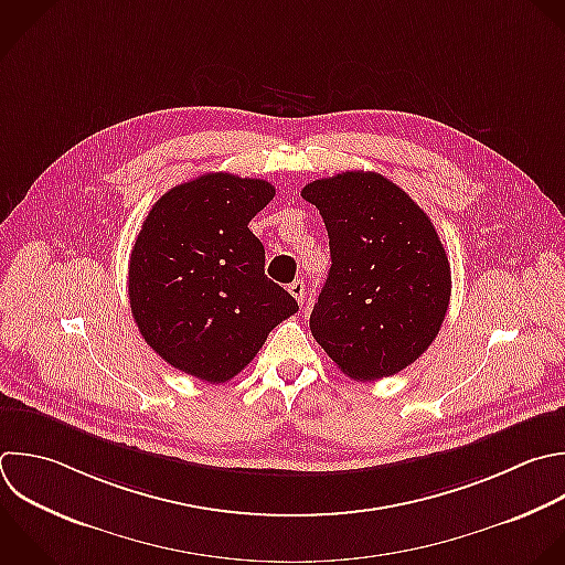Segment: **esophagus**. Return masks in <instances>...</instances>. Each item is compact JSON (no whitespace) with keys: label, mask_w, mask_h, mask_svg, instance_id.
Returning a JSON list of instances; mask_svg holds the SVG:
<instances>
[{"label":"esophagus","mask_w":565,"mask_h":565,"mask_svg":"<svg viewBox=\"0 0 565 565\" xmlns=\"http://www.w3.org/2000/svg\"><path fill=\"white\" fill-rule=\"evenodd\" d=\"M289 294L298 300V305H302L305 302V282L302 280H294L289 285Z\"/></svg>","instance_id":"34e87169"}]
</instances>
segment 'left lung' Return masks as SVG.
<instances>
[{
  "instance_id": "left-lung-1",
  "label": "left lung",
  "mask_w": 565,
  "mask_h": 565,
  "mask_svg": "<svg viewBox=\"0 0 565 565\" xmlns=\"http://www.w3.org/2000/svg\"><path fill=\"white\" fill-rule=\"evenodd\" d=\"M329 234L331 269L311 311L316 342L353 380L413 364L450 300V265L426 212L377 172H342L302 188Z\"/></svg>"
}]
</instances>
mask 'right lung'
Here are the masks:
<instances>
[{"mask_svg":"<svg viewBox=\"0 0 565 565\" xmlns=\"http://www.w3.org/2000/svg\"><path fill=\"white\" fill-rule=\"evenodd\" d=\"M263 179L212 172L166 192L135 241L132 318L174 369L210 384L238 375L298 302L265 276L249 221L274 199Z\"/></svg>","mask_w":565,"mask_h":565,"instance_id":"right-lung-1","label":"right lung"}]
</instances>
